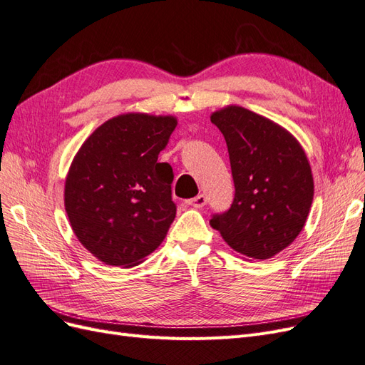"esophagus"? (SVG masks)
I'll return each mask as SVG.
<instances>
[{
  "label": "esophagus",
  "instance_id": "obj_1",
  "mask_svg": "<svg viewBox=\"0 0 365 365\" xmlns=\"http://www.w3.org/2000/svg\"><path fill=\"white\" fill-rule=\"evenodd\" d=\"M187 204L195 207V208H201V207H204L207 204V196L204 193H200L197 196L192 197V200L187 201Z\"/></svg>",
  "mask_w": 365,
  "mask_h": 365
}]
</instances>
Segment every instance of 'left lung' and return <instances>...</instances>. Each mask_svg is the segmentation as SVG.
<instances>
[{"mask_svg":"<svg viewBox=\"0 0 365 365\" xmlns=\"http://www.w3.org/2000/svg\"><path fill=\"white\" fill-rule=\"evenodd\" d=\"M212 123L225 138L236 192L210 225L245 257L269 259L304 227L314 200L311 165L288 130L245 108L220 109Z\"/></svg>","mask_w":365,"mask_h":365,"instance_id":"1","label":"left lung"}]
</instances>
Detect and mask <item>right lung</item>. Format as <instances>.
Masks as SVG:
<instances>
[{"label":"right lung","mask_w":365,"mask_h":365,"mask_svg":"<svg viewBox=\"0 0 365 365\" xmlns=\"http://www.w3.org/2000/svg\"><path fill=\"white\" fill-rule=\"evenodd\" d=\"M176 120L125 114L105 121L77 152L65 210L81 244L113 267H135L155 251L176 215L173 170L158 163Z\"/></svg>","instance_id":"right-lung-1"}]
</instances>
